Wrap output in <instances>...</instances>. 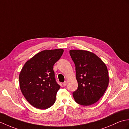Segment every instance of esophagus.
<instances>
[{"mask_svg": "<svg viewBox=\"0 0 129 129\" xmlns=\"http://www.w3.org/2000/svg\"><path fill=\"white\" fill-rule=\"evenodd\" d=\"M62 84H63V86H66V85H67V82L64 81L63 83Z\"/></svg>", "mask_w": 129, "mask_h": 129, "instance_id": "1", "label": "esophagus"}]
</instances>
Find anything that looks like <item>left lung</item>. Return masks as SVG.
I'll use <instances>...</instances> for the list:
<instances>
[{
	"instance_id": "8db88e82",
	"label": "left lung",
	"mask_w": 129,
	"mask_h": 129,
	"mask_svg": "<svg viewBox=\"0 0 129 129\" xmlns=\"http://www.w3.org/2000/svg\"><path fill=\"white\" fill-rule=\"evenodd\" d=\"M70 56L76 66L78 88L73 96L77 103L93 104L103 95L109 84L107 67L102 60L89 51L73 50Z\"/></svg>"
}]
</instances>
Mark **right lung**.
Listing matches in <instances>:
<instances>
[{
    "label": "right lung",
    "instance_id": "add662e5",
    "mask_svg": "<svg viewBox=\"0 0 129 129\" xmlns=\"http://www.w3.org/2000/svg\"><path fill=\"white\" fill-rule=\"evenodd\" d=\"M63 50H44L25 63L19 74L20 87L29 103L40 109L51 107L56 101L59 85L56 81L53 65Z\"/></svg>",
    "mask_w": 129,
    "mask_h": 129
}]
</instances>
